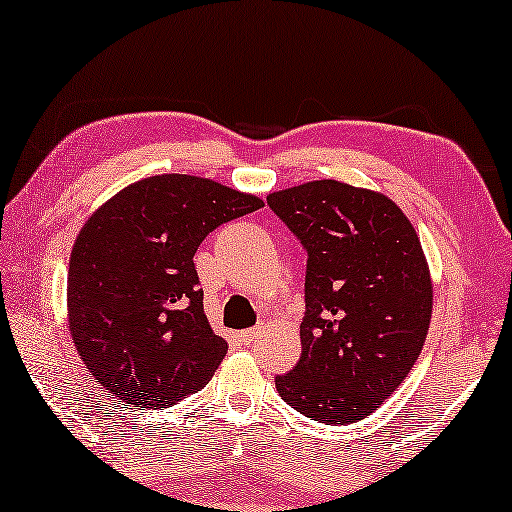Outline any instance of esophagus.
I'll use <instances>...</instances> for the list:
<instances>
[{
    "label": "esophagus",
    "instance_id": "esophagus-1",
    "mask_svg": "<svg viewBox=\"0 0 512 512\" xmlns=\"http://www.w3.org/2000/svg\"><path fill=\"white\" fill-rule=\"evenodd\" d=\"M258 333H261V331H258V328H247V331H240V333H237V340H240L242 345H249L251 340H256V338H258Z\"/></svg>",
    "mask_w": 512,
    "mask_h": 512
}]
</instances>
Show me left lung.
Returning <instances> with one entry per match:
<instances>
[{
  "instance_id": "left-lung-1",
  "label": "left lung",
  "mask_w": 512,
  "mask_h": 512,
  "mask_svg": "<svg viewBox=\"0 0 512 512\" xmlns=\"http://www.w3.org/2000/svg\"><path fill=\"white\" fill-rule=\"evenodd\" d=\"M268 205L307 251L303 354L275 387L314 422H359L424 347L433 289L422 244L396 202L333 179L270 193Z\"/></svg>"
}]
</instances>
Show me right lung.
<instances>
[{
  "mask_svg": "<svg viewBox=\"0 0 512 512\" xmlns=\"http://www.w3.org/2000/svg\"><path fill=\"white\" fill-rule=\"evenodd\" d=\"M263 200L212 179L158 174L97 209L67 275L69 331L86 368L118 401L165 408L209 382L228 342L209 326L193 256Z\"/></svg>",
  "mask_w": 512,
  "mask_h": 512,
  "instance_id": "obj_1",
  "label": "right lung"
}]
</instances>
